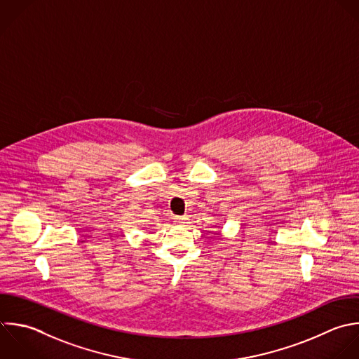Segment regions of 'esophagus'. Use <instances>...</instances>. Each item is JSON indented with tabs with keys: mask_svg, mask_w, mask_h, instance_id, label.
<instances>
[{
	"mask_svg": "<svg viewBox=\"0 0 359 359\" xmlns=\"http://www.w3.org/2000/svg\"><path fill=\"white\" fill-rule=\"evenodd\" d=\"M174 222H175L177 224H184V223H187V217H184V216H175V217H174Z\"/></svg>",
	"mask_w": 359,
	"mask_h": 359,
	"instance_id": "esophagus-1",
	"label": "esophagus"
}]
</instances>
